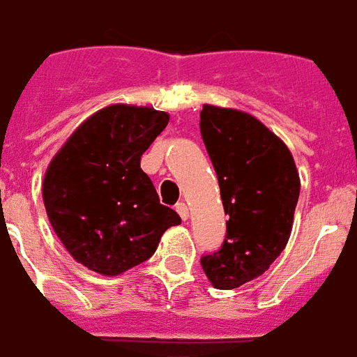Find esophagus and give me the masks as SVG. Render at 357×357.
I'll use <instances>...</instances> for the list:
<instances>
[{"instance_id": "esophagus-1", "label": "esophagus", "mask_w": 357, "mask_h": 357, "mask_svg": "<svg viewBox=\"0 0 357 357\" xmlns=\"http://www.w3.org/2000/svg\"><path fill=\"white\" fill-rule=\"evenodd\" d=\"M176 213H178V216H181L182 220H188L190 216V208L186 203H176Z\"/></svg>"}]
</instances>
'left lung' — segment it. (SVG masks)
I'll return each mask as SVG.
<instances>
[{"mask_svg":"<svg viewBox=\"0 0 357 357\" xmlns=\"http://www.w3.org/2000/svg\"><path fill=\"white\" fill-rule=\"evenodd\" d=\"M199 130L218 176L226 239L201 267L218 290H233L269 269L290 239L299 173L280 139L246 112L203 105Z\"/></svg>","mask_w":357,"mask_h":357,"instance_id":"obj_1","label":"left lung"}]
</instances>
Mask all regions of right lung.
Listing matches in <instances>:
<instances>
[{
  "label": "right lung",
  "mask_w": 357,
  "mask_h": 357,
  "mask_svg": "<svg viewBox=\"0 0 357 357\" xmlns=\"http://www.w3.org/2000/svg\"><path fill=\"white\" fill-rule=\"evenodd\" d=\"M167 122V112L152 107H105L77 128L48 165V220L88 269L114 277L143 264L163 231L181 224L141 169L143 152Z\"/></svg>",
  "instance_id": "add662e5"
}]
</instances>
